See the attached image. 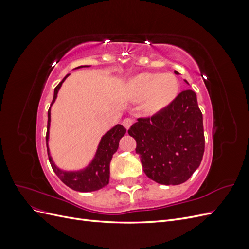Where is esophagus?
<instances>
[{"mask_svg": "<svg viewBox=\"0 0 249 249\" xmlns=\"http://www.w3.org/2000/svg\"><path fill=\"white\" fill-rule=\"evenodd\" d=\"M133 124V120L131 118H124L123 122V125L125 127V129H129V127Z\"/></svg>", "mask_w": 249, "mask_h": 249, "instance_id": "obj_1", "label": "esophagus"}]
</instances>
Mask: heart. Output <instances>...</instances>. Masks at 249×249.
I'll use <instances>...</instances> for the list:
<instances>
[{"label":"heart","instance_id":"1","mask_svg":"<svg viewBox=\"0 0 249 249\" xmlns=\"http://www.w3.org/2000/svg\"><path fill=\"white\" fill-rule=\"evenodd\" d=\"M178 79L171 72H141L131 78L125 91L135 102H141L146 114L155 115L176 101L179 92Z\"/></svg>","mask_w":249,"mask_h":249}]
</instances>
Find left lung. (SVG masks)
<instances>
[{"instance_id": "1", "label": "left lung", "mask_w": 249, "mask_h": 249, "mask_svg": "<svg viewBox=\"0 0 249 249\" xmlns=\"http://www.w3.org/2000/svg\"><path fill=\"white\" fill-rule=\"evenodd\" d=\"M127 133L137 142L143 171L158 184H183L199 167L205 135L196 93L190 89L158 114L138 118Z\"/></svg>"}]
</instances>
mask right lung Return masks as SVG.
Masks as SVG:
<instances>
[{
  "label": "right lung",
  "instance_id": "right-lung-1",
  "mask_svg": "<svg viewBox=\"0 0 249 249\" xmlns=\"http://www.w3.org/2000/svg\"><path fill=\"white\" fill-rule=\"evenodd\" d=\"M81 67H88V65L79 66L77 69ZM70 76L66 74L63 80L59 83L54 90V97L51 104V107L53 104L55 103L58 91L60 87L62 86V83L65 79ZM51 107L48 111V130H47V148H48V156L49 161L51 163V166L57 175V177L62 180V182L70 187L71 189L76 190L79 192H92L102 189L103 187L107 186L109 184V178H110V162L112 160V157L116 153L119 146V140L122 137L124 136L126 130L122 124H116L113 126L111 130H109L106 134L102 137L99 146H97L96 153L92 161L89 163L88 166L84 169L77 170V171H66L60 169L56 166V164L53 161L52 157L50 155V148H49V137H50V125H51Z\"/></svg>",
  "mask_w": 249,
  "mask_h": 249
}]
</instances>
